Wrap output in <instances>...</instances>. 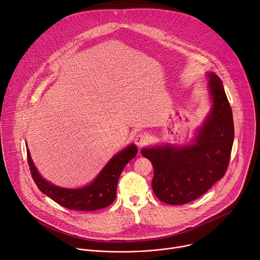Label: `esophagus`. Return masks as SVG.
<instances>
[{"mask_svg": "<svg viewBox=\"0 0 260 260\" xmlns=\"http://www.w3.org/2000/svg\"><path fill=\"white\" fill-rule=\"evenodd\" d=\"M135 144L137 145V147L138 148H142V147H144L146 144H147V142H148V136L146 135V134H144V133H138L136 136H135Z\"/></svg>", "mask_w": 260, "mask_h": 260, "instance_id": "esophagus-1", "label": "esophagus"}]
</instances>
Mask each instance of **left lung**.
I'll use <instances>...</instances> for the list:
<instances>
[{
	"instance_id": "obj_1",
	"label": "left lung",
	"mask_w": 260,
	"mask_h": 260,
	"mask_svg": "<svg viewBox=\"0 0 260 260\" xmlns=\"http://www.w3.org/2000/svg\"><path fill=\"white\" fill-rule=\"evenodd\" d=\"M212 109L197 135L196 143L182 148L142 150L152 162V188L166 204L183 205L204 194L228 169L234 139L231 106L223 83L209 73Z\"/></svg>"
}]
</instances>
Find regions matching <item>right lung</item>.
<instances>
[{"instance_id": "obj_1", "label": "right lung", "mask_w": 260, "mask_h": 260, "mask_svg": "<svg viewBox=\"0 0 260 260\" xmlns=\"http://www.w3.org/2000/svg\"><path fill=\"white\" fill-rule=\"evenodd\" d=\"M136 154L137 148L134 145L127 147L110 159L89 185L78 189L61 188L45 180L34 167L29 150H27V160L33 180L42 192L68 209L93 211L107 207L114 201L118 178L125 166Z\"/></svg>"}]
</instances>
